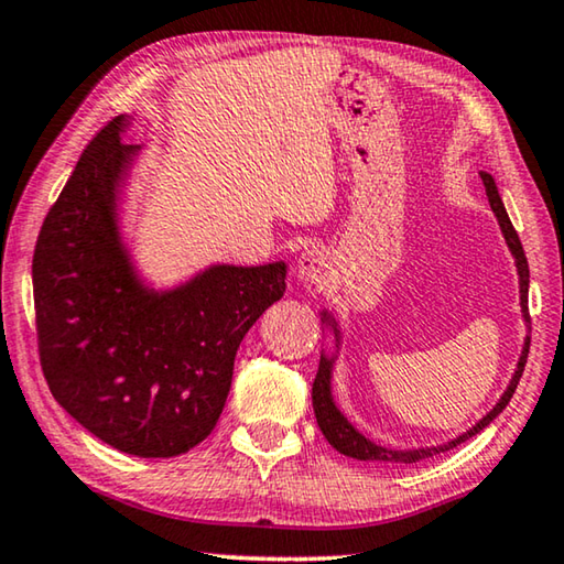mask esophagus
Returning a JSON list of instances; mask_svg holds the SVG:
<instances>
[{
    "label": "esophagus",
    "mask_w": 564,
    "mask_h": 564,
    "mask_svg": "<svg viewBox=\"0 0 564 564\" xmlns=\"http://www.w3.org/2000/svg\"><path fill=\"white\" fill-rule=\"evenodd\" d=\"M295 273L299 279L308 285L323 283L330 275V256L323 251L321 246H311L299 256V263H295Z\"/></svg>",
    "instance_id": "1"
}]
</instances>
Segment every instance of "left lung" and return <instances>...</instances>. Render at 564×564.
<instances>
[{
  "label": "left lung",
  "instance_id": "obj_1",
  "mask_svg": "<svg viewBox=\"0 0 564 564\" xmlns=\"http://www.w3.org/2000/svg\"><path fill=\"white\" fill-rule=\"evenodd\" d=\"M482 184H485V194H488V202L495 218H498L500 224V231L505 236V243H508L512 259H514V269H518V279H520V311H522V321L530 323V313H528V289H530V269H528V259H524V251H522V243H520V236L514 231L512 224H510V216L505 212V204L498 194V186H495V178L490 174H480ZM321 323H323V330L333 333V350L321 352V366H318V373L316 380H313V410H316V420H318V427L321 433L326 435V441L336 447L338 453L348 455V457H356V460L362 463H400V465H410V463H417V460H425V457H433L437 453H445L451 451V447L465 443L467 437H473L482 431V427H488L495 417H498L505 405L510 403V398L514 393V388H518L520 378H522V370H524V362H528V350H530V336L524 338L522 343V350H520V358H518V368H514V373L510 378L508 388H505V393L500 395L498 403L490 410V413H485L480 420L473 427H467L465 433H460L453 441H447L443 445H431V447H410V451H395V447H386L376 441H370V437L362 435L356 425L350 423L346 417V413L338 408L336 398H333V368H336V360H338V352H340V340H343V330H340V323L338 318L333 316L328 308L321 311Z\"/></svg>",
  "mask_w": 564,
  "mask_h": 564
}]
</instances>
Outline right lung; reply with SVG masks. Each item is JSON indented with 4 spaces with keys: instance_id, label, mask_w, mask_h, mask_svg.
Listing matches in <instances>:
<instances>
[{
    "instance_id": "obj_1",
    "label": "right lung",
    "mask_w": 564,
    "mask_h": 564,
    "mask_svg": "<svg viewBox=\"0 0 564 564\" xmlns=\"http://www.w3.org/2000/svg\"><path fill=\"white\" fill-rule=\"evenodd\" d=\"M117 117L84 149L36 238L32 283L46 383L121 453L174 457L214 431L236 350L283 299L289 263H214L171 289L141 273L121 224L141 147Z\"/></svg>"
}]
</instances>
